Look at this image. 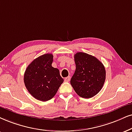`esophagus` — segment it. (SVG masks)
<instances>
[{"mask_svg":"<svg viewBox=\"0 0 132 132\" xmlns=\"http://www.w3.org/2000/svg\"><path fill=\"white\" fill-rule=\"evenodd\" d=\"M70 80H71V77H70V76H68V77H66L64 78L65 81H67V82L69 81Z\"/></svg>","mask_w":132,"mask_h":132,"instance_id":"esophagus-1","label":"esophagus"}]
</instances>
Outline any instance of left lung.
Listing matches in <instances>:
<instances>
[{
	"label": "left lung",
	"instance_id": "obj_1",
	"mask_svg": "<svg viewBox=\"0 0 132 132\" xmlns=\"http://www.w3.org/2000/svg\"><path fill=\"white\" fill-rule=\"evenodd\" d=\"M76 69L71 79V84L78 96L93 97L101 91L105 80L106 71L97 58L86 53L74 55Z\"/></svg>",
	"mask_w": 132,
	"mask_h": 132
}]
</instances>
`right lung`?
I'll list each match as a JSON object with an SVG mask.
<instances>
[{"label":"right lung","mask_w":132,"mask_h":132,"mask_svg":"<svg viewBox=\"0 0 132 132\" xmlns=\"http://www.w3.org/2000/svg\"><path fill=\"white\" fill-rule=\"evenodd\" d=\"M53 58L51 54L43 55L35 59L25 71V86L39 101H47L54 97L64 81L59 70L52 66Z\"/></svg>","instance_id":"add662e5"}]
</instances>
